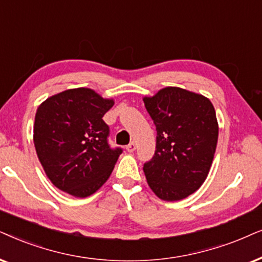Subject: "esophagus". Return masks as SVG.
I'll use <instances>...</instances> for the list:
<instances>
[{
  "label": "esophagus",
  "instance_id": "1",
  "mask_svg": "<svg viewBox=\"0 0 262 262\" xmlns=\"http://www.w3.org/2000/svg\"><path fill=\"white\" fill-rule=\"evenodd\" d=\"M125 148H127V151H128V152H134V151H135V148H137V144H135L134 141H132L130 144H129Z\"/></svg>",
  "mask_w": 262,
  "mask_h": 262
}]
</instances>
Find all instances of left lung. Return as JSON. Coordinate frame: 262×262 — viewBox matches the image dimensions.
<instances>
[{"label": "left lung", "instance_id": "obj_1", "mask_svg": "<svg viewBox=\"0 0 262 262\" xmlns=\"http://www.w3.org/2000/svg\"><path fill=\"white\" fill-rule=\"evenodd\" d=\"M156 124V152L144 164L147 183L157 196L177 201L202 186L218 141V121L211 100L199 93L165 87L144 97Z\"/></svg>", "mask_w": 262, "mask_h": 262}]
</instances>
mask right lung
<instances>
[{"mask_svg":"<svg viewBox=\"0 0 262 262\" xmlns=\"http://www.w3.org/2000/svg\"><path fill=\"white\" fill-rule=\"evenodd\" d=\"M85 87L49 97L38 106L33 142L56 188L75 198L96 193L109 179L122 148H110L103 116L114 105Z\"/></svg>","mask_w":262,"mask_h":262,"instance_id":"1","label":"right lung"}]
</instances>
